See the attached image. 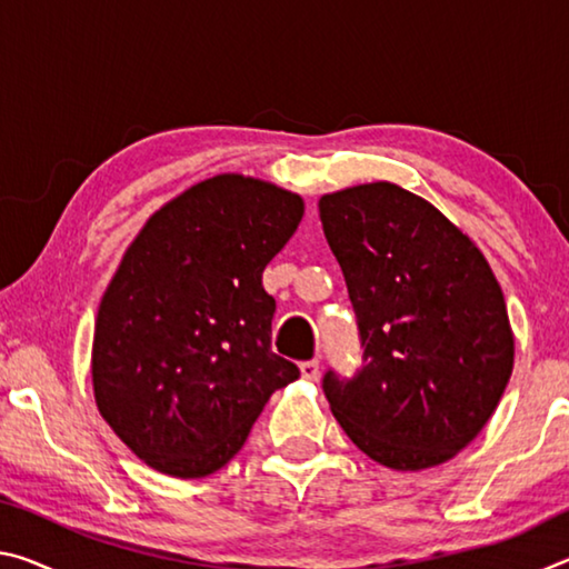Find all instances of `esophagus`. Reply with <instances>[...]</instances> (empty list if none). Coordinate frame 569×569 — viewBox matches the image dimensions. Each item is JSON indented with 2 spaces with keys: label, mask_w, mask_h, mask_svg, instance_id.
I'll return each mask as SVG.
<instances>
[{
  "label": "esophagus",
  "mask_w": 569,
  "mask_h": 569,
  "mask_svg": "<svg viewBox=\"0 0 569 569\" xmlns=\"http://www.w3.org/2000/svg\"><path fill=\"white\" fill-rule=\"evenodd\" d=\"M301 377H303L306 381H316V379H319V361H316V359L303 361V363H301Z\"/></svg>",
  "instance_id": "1"
}]
</instances>
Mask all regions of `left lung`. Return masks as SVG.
Returning a JSON list of instances; mask_svg holds the SVG:
<instances>
[{"label":"left lung","mask_w":569,"mask_h":569,"mask_svg":"<svg viewBox=\"0 0 569 569\" xmlns=\"http://www.w3.org/2000/svg\"><path fill=\"white\" fill-rule=\"evenodd\" d=\"M323 233L359 321L363 363L323 393L366 457L445 465L492 417L515 366L507 303L475 240L393 182L326 192Z\"/></svg>","instance_id":"1"}]
</instances>
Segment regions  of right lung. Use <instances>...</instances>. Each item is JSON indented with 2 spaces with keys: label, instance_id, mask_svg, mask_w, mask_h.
Instances as JSON below:
<instances>
[{
  "label": "right lung",
  "instance_id": "right-lung-1",
  "mask_svg": "<svg viewBox=\"0 0 569 569\" xmlns=\"http://www.w3.org/2000/svg\"><path fill=\"white\" fill-rule=\"evenodd\" d=\"M301 218L296 192L223 172L156 210L124 250L94 321L92 389L148 467L213 475L298 379L271 351L276 301L261 278Z\"/></svg>",
  "mask_w": 569,
  "mask_h": 569
}]
</instances>
